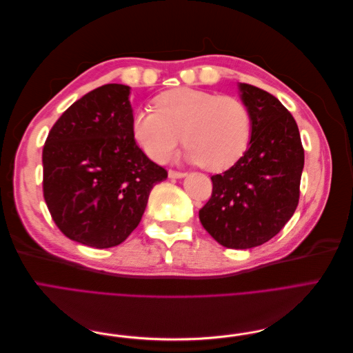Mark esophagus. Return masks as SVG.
Returning a JSON list of instances; mask_svg holds the SVG:
<instances>
[{
    "label": "esophagus",
    "mask_w": 353,
    "mask_h": 353,
    "mask_svg": "<svg viewBox=\"0 0 353 353\" xmlns=\"http://www.w3.org/2000/svg\"><path fill=\"white\" fill-rule=\"evenodd\" d=\"M168 175H169V178H183V176H185V172H181V170H175V169H169Z\"/></svg>",
    "instance_id": "obj_1"
}]
</instances>
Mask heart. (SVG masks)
Wrapping results in <instances>:
<instances>
[{
	"instance_id": "obj_1",
	"label": "heart",
	"mask_w": 353,
	"mask_h": 353,
	"mask_svg": "<svg viewBox=\"0 0 353 353\" xmlns=\"http://www.w3.org/2000/svg\"><path fill=\"white\" fill-rule=\"evenodd\" d=\"M153 105L154 110L135 113L132 132L156 162H166L184 138L190 162L222 170L236 163L250 144V110L234 95L175 88L159 94Z\"/></svg>"
}]
</instances>
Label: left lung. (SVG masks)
<instances>
[{"label": "left lung", "instance_id": "obj_1", "mask_svg": "<svg viewBox=\"0 0 353 353\" xmlns=\"http://www.w3.org/2000/svg\"><path fill=\"white\" fill-rule=\"evenodd\" d=\"M240 92L252 114L250 144L210 178L212 196L199 210L203 228L228 249L256 248L283 230L299 205L305 163L297 123L280 100L249 83Z\"/></svg>", "mask_w": 353, "mask_h": 353}]
</instances>
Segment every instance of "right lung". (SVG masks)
<instances>
[{"mask_svg": "<svg viewBox=\"0 0 353 353\" xmlns=\"http://www.w3.org/2000/svg\"><path fill=\"white\" fill-rule=\"evenodd\" d=\"M130 87L108 83L63 113L42 150V191L52 221L95 249L121 244L140 223L152 188L168 178L132 132Z\"/></svg>", "mask_w": 353, "mask_h": 353, "instance_id": "add662e5", "label": "right lung"}]
</instances>
